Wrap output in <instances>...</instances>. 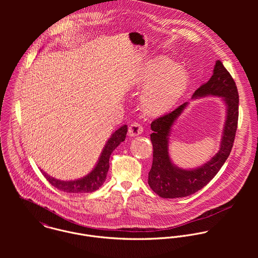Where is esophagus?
<instances>
[{"instance_id": "34e87169", "label": "esophagus", "mask_w": 258, "mask_h": 258, "mask_svg": "<svg viewBox=\"0 0 258 258\" xmlns=\"http://www.w3.org/2000/svg\"><path fill=\"white\" fill-rule=\"evenodd\" d=\"M143 133V127L140 123L134 122L129 127V135L130 136H138Z\"/></svg>"}]
</instances>
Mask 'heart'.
Wrapping results in <instances>:
<instances>
[{
    "label": "heart",
    "mask_w": 258,
    "mask_h": 258,
    "mask_svg": "<svg viewBox=\"0 0 258 258\" xmlns=\"http://www.w3.org/2000/svg\"><path fill=\"white\" fill-rule=\"evenodd\" d=\"M189 77L184 68L166 55H158L145 63L137 83L145 86L141 104L150 115L170 110L184 95Z\"/></svg>",
    "instance_id": "obj_1"
}]
</instances>
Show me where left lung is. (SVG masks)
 <instances>
[{
  "instance_id": "left-lung-1",
  "label": "left lung",
  "mask_w": 258,
  "mask_h": 258,
  "mask_svg": "<svg viewBox=\"0 0 258 258\" xmlns=\"http://www.w3.org/2000/svg\"><path fill=\"white\" fill-rule=\"evenodd\" d=\"M206 96L221 97L226 114L219 152L198 168L189 170L180 168L172 162L169 155V137L172 127L186 108L187 102L151 123L153 163L148 184L161 198H183L200 190L218 174L230 154L237 128L238 92L233 78L220 60L216 61L210 80L195 91L191 99Z\"/></svg>"
}]
</instances>
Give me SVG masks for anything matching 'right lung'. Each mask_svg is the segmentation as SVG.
Segmentation results:
<instances>
[{
    "instance_id": "obj_1",
    "label": "right lung",
    "mask_w": 258,
    "mask_h": 258,
    "mask_svg": "<svg viewBox=\"0 0 258 258\" xmlns=\"http://www.w3.org/2000/svg\"><path fill=\"white\" fill-rule=\"evenodd\" d=\"M127 130V125H123L111 135L110 138L108 139L101 152L97 164L95 165L93 170L85 177L74 181H61L50 177L41 170L42 175L53 186L64 192H92L98 189L106 180L107 172L109 170L111 153L120 145L121 142L125 140Z\"/></svg>"
}]
</instances>
